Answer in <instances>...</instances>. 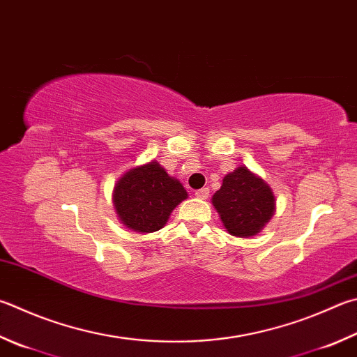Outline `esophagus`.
Segmentation results:
<instances>
[{"label": "esophagus", "instance_id": "34e87169", "mask_svg": "<svg viewBox=\"0 0 357 357\" xmlns=\"http://www.w3.org/2000/svg\"><path fill=\"white\" fill-rule=\"evenodd\" d=\"M195 197H197L198 199H206L207 197H209V189H207V187H204V189L197 190V192H195Z\"/></svg>", "mask_w": 357, "mask_h": 357}]
</instances>
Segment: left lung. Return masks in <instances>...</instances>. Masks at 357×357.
Masks as SVG:
<instances>
[{
	"instance_id": "obj_1",
	"label": "left lung",
	"mask_w": 357,
	"mask_h": 357,
	"mask_svg": "<svg viewBox=\"0 0 357 357\" xmlns=\"http://www.w3.org/2000/svg\"><path fill=\"white\" fill-rule=\"evenodd\" d=\"M212 204L225 229L242 238L257 236L276 211L271 187L243 165L226 174L222 187L213 193Z\"/></svg>"
}]
</instances>
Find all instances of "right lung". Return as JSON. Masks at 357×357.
<instances>
[{"label":"right lung","instance_id":"obj_1","mask_svg":"<svg viewBox=\"0 0 357 357\" xmlns=\"http://www.w3.org/2000/svg\"><path fill=\"white\" fill-rule=\"evenodd\" d=\"M189 197L176 178L168 176L158 160L137 165L116 181L114 207L123 226L140 234L159 231L174 207Z\"/></svg>","mask_w":357,"mask_h":357}]
</instances>
